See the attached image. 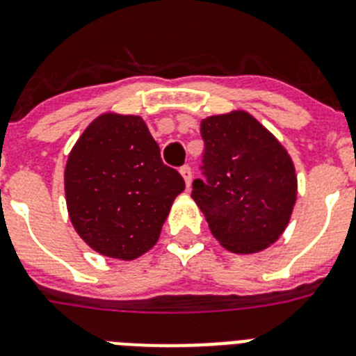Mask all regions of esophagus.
Returning a JSON list of instances; mask_svg holds the SVG:
<instances>
[{"label":"esophagus","mask_w":356,"mask_h":356,"mask_svg":"<svg viewBox=\"0 0 356 356\" xmlns=\"http://www.w3.org/2000/svg\"><path fill=\"white\" fill-rule=\"evenodd\" d=\"M181 176H184L185 180V185L187 187H191V184H193V169H191V165H184V168L180 169Z\"/></svg>","instance_id":"esophagus-1"}]
</instances>
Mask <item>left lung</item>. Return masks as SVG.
<instances>
[{
    "label": "left lung",
    "instance_id": "left-lung-1",
    "mask_svg": "<svg viewBox=\"0 0 356 356\" xmlns=\"http://www.w3.org/2000/svg\"><path fill=\"white\" fill-rule=\"evenodd\" d=\"M205 143L193 200L213 237L232 253H257L284 234L296 203L294 163L248 112L201 121Z\"/></svg>",
    "mask_w": 356,
    "mask_h": 356
}]
</instances>
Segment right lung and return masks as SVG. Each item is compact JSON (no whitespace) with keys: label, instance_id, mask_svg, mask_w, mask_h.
I'll use <instances>...</instances> for the list:
<instances>
[{"label":"right lung","instance_id":"1","mask_svg":"<svg viewBox=\"0 0 356 356\" xmlns=\"http://www.w3.org/2000/svg\"><path fill=\"white\" fill-rule=\"evenodd\" d=\"M71 222L97 253L134 260L159 241L185 188L139 115L103 114L69 153L64 175Z\"/></svg>","mask_w":356,"mask_h":356}]
</instances>
